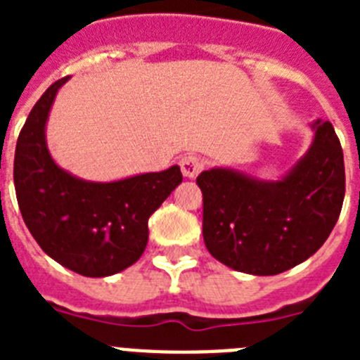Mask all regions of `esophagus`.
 Here are the masks:
<instances>
[{
  "label": "esophagus",
  "instance_id": "1",
  "mask_svg": "<svg viewBox=\"0 0 360 360\" xmlns=\"http://www.w3.org/2000/svg\"><path fill=\"white\" fill-rule=\"evenodd\" d=\"M205 167V160L196 155H187L180 160V169H182L184 176L186 178H196Z\"/></svg>",
  "mask_w": 360,
  "mask_h": 360
}]
</instances>
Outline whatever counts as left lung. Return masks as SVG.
<instances>
[{
	"label": "left lung",
	"mask_w": 360,
	"mask_h": 360,
	"mask_svg": "<svg viewBox=\"0 0 360 360\" xmlns=\"http://www.w3.org/2000/svg\"><path fill=\"white\" fill-rule=\"evenodd\" d=\"M308 153L279 182L232 169L203 171V241L240 272L276 276L316 254L345 200V157L332 124L317 120Z\"/></svg>",
	"instance_id": "left-lung-1"
}]
</instances>
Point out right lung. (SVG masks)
Returning a JSON list of instances; mask_svg holds the SVG:
<instances>
[{
    "instance_id": "1",
    "label": "right lung",
    "mask_w": 360,
    "mask_h": 360,
    "mask_svg": "<svg viewBox=\"0 0 360 360\" xmlns=\"http://www.w3.org/2000/svg\"><path fill=\"white\" fill-rule=\"evenodd\" d=\"M53 82L32 108L18 136L14 186L21 216L52 259L86 276L104 278L128 269L148 245V219L182 182L180 167L119 182H84L57 167L44 124L57 90Z\"/></svg>"
}]
</instances>
